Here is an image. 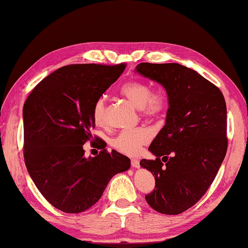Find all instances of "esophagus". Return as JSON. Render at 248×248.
<instances>
[{
  "mask_svg": "<svg viewBox=\"0 0 248 248\" xmlns=\"http://www.w3.org/2000/svg\"><path fill=\"white\" fill-rule=\"evenodd\" d=\"M131 166H132L133 168H140V160L132 159L131 160Z\"/></svg>",
  "mask_w": 248,
  "mask_h": 248,
  "instance_id": "esophagus-1",
  "label": "esophagus"
}]
</instances>
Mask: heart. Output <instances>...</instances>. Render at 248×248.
Here are the masks:
<instances>
[{
  "label": "heart",
  "instance_id": "heart-1",
  "mask_svg": "<svg viewBox=\"0 0 248 248\" xmlns=\"http://www.w3.org/2000/svg\"><path fill=\"white\" fill-rule=\"evenodd\" d=\"M120 94L128 99L135 108H140L144 117L156 119L161 117L168 109L167 95L160 90H152L147 82L142 80H129L121 85ZM92 118L95 124L103 127L106 124V101L104 96L96 99L92 106ZM152 139L150 131L144 127L124 130L111 140V146L117 152L134 156L140 153L143 145Z\"/></svg>",
  "mask_w": 248,
  "mask_h": 248
}]
</instances>
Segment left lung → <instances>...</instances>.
<instances>
[{"label": "left lung", "instance_id": "obj_1", "mask_svg": "<svg viewBox=\"0 0 248 248\" xmlns=\"http://www.w3.org/2000/svg\"><path fill=\"white\" fill-rule=\"evenodd\" d=\"M137 72L161 84L169 96L166 125L150 144L156 159L140 160L155 175L145 196L150 207L177 215L204 196L228 148L224 94L196 71L178 63H140Z\"/></svg>", "mask_w": 248, "mask_h": 248}]
</instances>
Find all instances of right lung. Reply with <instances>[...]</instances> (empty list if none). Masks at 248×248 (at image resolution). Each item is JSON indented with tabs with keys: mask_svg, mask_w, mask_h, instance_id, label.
I'll use <instances>...</instances> for the list:
<instances>
[{
	"mask_svg": "<svg viewBox=\"0 0 248 248\" xmlns=\"http://www.w3.org/2000/svg\"><path fill=\"white\" fill-rule=\"evenodd\" d=\"M127 64H70L38 82L23 104V158L43 197L69 214L94 205L115 174L130 168V159L105 148L91 131L92 106L118 79ZM88 140L101 149L84 158Z\"/></svg>",
	"mask_w": 248,
	"mask_h": 248,
	"instance_id": "add662e5",
	"label": "right lung"
}]
</instances>
